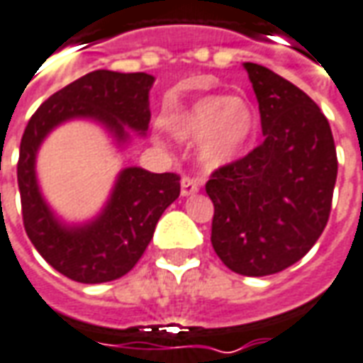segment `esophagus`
<instances>
[{"label": "esophagus", "instance_id": "obj_1", "mask_svg": "<svg viewBox=\"0 0 363 363\" xmlns=\"http://www.w3.org/2000/svg\"><path fill=\"white\" fill-rule=\"evenodd\" d=\"M199 191V184H197L196 179H191V177H184L182 179V196H194Z\"/></svg>", "mask_w": 363, "mask_h": 363}]
</instances>
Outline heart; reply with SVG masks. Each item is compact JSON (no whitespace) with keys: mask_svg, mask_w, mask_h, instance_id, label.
<instances>
[{"mask_svg":"<svg viewBox=\"0 0 363 363\" xmlns=\"http://www.w3.org/2000/svg\"><path fill=\"white\" fill-rule=\"evenodd\" d=\"M259 128L257 110L243 96L209 94L167 120L169 134L184 144H196L199 162L219 169L237 162L253 144Z\"/></svg>","mask_w":363,"mask_h":363,"instance_id":"b5f03b06","label":"heart"}]
</instances>
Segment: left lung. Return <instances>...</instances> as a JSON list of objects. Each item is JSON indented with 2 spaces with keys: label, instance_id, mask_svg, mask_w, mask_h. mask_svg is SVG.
<instances>
[{
  "label": "left lung",
  "instance_id": "left-lung-1",
  "mask_svg": "<svg viewBox=\"0 0 363 363\" xmlns=\"http://www.w3.org/2000/svg\"><path fill=\"white\" fill-rule=\"evenodd\" d=\"M264 142L206 184L211 245L233 272L267 277L312 249L328 223L338 157L316 102L271 69L245 62Z\"/></svg>",
  "mask_w": 363,
  "mask_h": 363
}]
</instances>
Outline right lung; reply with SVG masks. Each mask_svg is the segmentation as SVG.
I'll return each mask as SVG.
<instances>
[{
  "label": "right lung",
  "instance_id": "obj_1",
  "mask_svg": "<svg viewBox=\"0 0 363 363\" xmlns=\"http://www.w3.org/2000/svg\"><path fill=\"white\" fill-rule=\"evenodd\" d=\"M146 72L92 71L55 92L37 108L21 138L17 184L27 237L55 271L84 284L124 277L152 241L157 219L179 196V176L124 167L106 206L86 223H65L45 201L37 182V154L43 140L62 122L92 120L114 138L118 148L150 124Z\"/></svg>",
  "mask_w": 363,
  "mask_h": 363
}]
</instances>
